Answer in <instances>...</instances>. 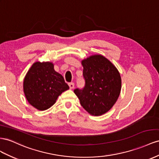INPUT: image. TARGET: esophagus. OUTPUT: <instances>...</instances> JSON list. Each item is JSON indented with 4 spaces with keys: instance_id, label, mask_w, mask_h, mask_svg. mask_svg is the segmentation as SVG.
Masks as SVG:
<instances>
[{
    "instance_id": "1",
    "label": "esophagus",
    "mask_w": 159,
    "mask_h": 159,
    "mask_svg": "<svg viewBox=\"0 0 159 159\" xmlns=\"http://www.w3.org/2000/svg\"><path fill=\"white\" fill-rule=\"evenodd\" d=\"M68 85H69V86H70V89H73V88H74V83L71 82V83L68 84Z\"/></svg>"
}]
</instances>
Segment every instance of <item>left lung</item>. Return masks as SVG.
I'll return each mask as SVG.
<instances>
[{"label": "left lung", "mask_w": 159, "mask_h": 159, "mask_svg": "<svg viewBox=\"0 0 159 159\" xmlns=\"http://www.w3.org/2000/svg\"><path fill=\"white\" fill-rule=\"evenodd\" d=\"M85 85L75 89L81 106L92 116L108 111L116 102L121 91L120 74L110 61L102 55H93L83 59Z\"/></svg>", "instance_id": "obj_1"}]
</instances>
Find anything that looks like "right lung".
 Listing matches in <instances>:
<instances>
[{
	"instance_id": "obj_1",
	"label": "right lung",
	"mask_w": 159,
	"mask_h": 159,
	"mask_svg": "<svg viewBox=\"0 0 159 159\" xmlns=\"http://www.w3.org/2000/svg\"><path fill=\"white\" fill-rule=\"evenodd\" d=\"M69 86L63 77L55 71L50 61L34 63L23 81V92L28 102L38 110L51 108L59 96Z\"/></svg>"
}]
</instances>
